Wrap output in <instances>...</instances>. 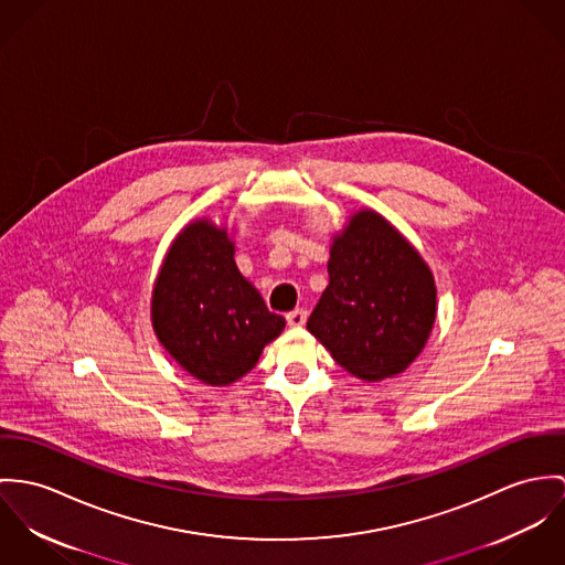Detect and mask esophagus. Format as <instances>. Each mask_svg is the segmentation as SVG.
<instances>
[{"instance_id": "obj_1", "label": "esophagus", "mask_w": 565, "mask_h": 565, "mask_svg": "<svg viewBox=\"0 0 565 565\" xmlns=\"http://www.w3.org/2000/svg\"><path fill=\"white\" fill-rule=\"evenodd\" d=\"M286 320L290 327H303L308 320V312L306 310H295V312L286 313Z\"/></svg>"}]
</instances>
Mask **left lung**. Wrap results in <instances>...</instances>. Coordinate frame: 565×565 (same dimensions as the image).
<instances>
[{"mask_svg":"<svg viewBox=\"0 0 565 565\" xmlns=\"http://www.w3.org/2000/svg\"><path fill=\"white\" fill-rule=\"evenodd\" d=\"M329 286L308 331L351 375L403 373L436 320V284L418 252L373 210L358 212L333 238Z\"/></svg>","mask_w":565,"mask_h":565,"instance_id":"8db88e82","label":"left lung"}]
</instances>
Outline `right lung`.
<instances>
[{
  "mask_svg": "<svg viewBox=\"0 0 565 565\" xmlns=\"http://www.w3.org/2000/svg\"><path fill=\"white\" fill-rule=\"evenodd\" d=\"M162 347L190 375L227 385L247 375L286 320L241 275L225 230L189 225L171 245L151 301Z\"/></svg>",
  "mask_w": 565,
  "mask_h": 565,
  "instance_id": "obj_1",
  "label": "right lung"
}]
</instances>
